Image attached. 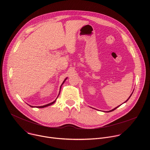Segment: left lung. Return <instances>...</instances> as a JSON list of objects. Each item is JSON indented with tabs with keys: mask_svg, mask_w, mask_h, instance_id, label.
<instances>
[{
	"mask_svg": "<svg viewBox=\"0 0 150 150\" xmlns=\"http://www.w3.org/2000/svg\"><path fill=\"white\" fill-rule=\"evenodd\" d=\"M132 94H131V96H130V97H129V98H128V99H127V100H126V101H125V102H126V101H127V100H129V98H130V97H131V96H132ZM119 106H117V107H116V108H115V109H112V110H110V111H109V112H112V111H113V110H115V109H117V108H118V107H119Z\"/></svg>",
	"mask_w": 150,
	"mask_h": 150,
	"instance_id": "obj_1",
	"label": "left lung"
}]
</instances>
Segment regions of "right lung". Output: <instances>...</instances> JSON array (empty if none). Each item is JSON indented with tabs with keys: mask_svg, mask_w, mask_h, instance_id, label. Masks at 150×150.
<instances>
[{
	"mask_svg": "<svg viewBox=\"0 0 150 150\" xmlns=\"http://www.w3.org/2000/svg\"><path fill=\"white\" fill-rule=\"evenodd\" d=\"M67 79H65V80H66ZM65 81H63V83H64V82H65ZM56 101V100H54V101H53L52 103H49V104H46V105H42V106H37V107H35V108H45V107H47V106H49V105H52V104H53L54 102ZM30 106H31V108H33V106H32V105H30Z\"/></svg>",
	"mask_w": 150,
	"mask_h": 150,
	"instance_id": "obj_1",
	"label": "right lung"
}]
</instances>
